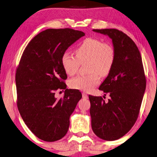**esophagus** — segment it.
Here are the masks:
<instances>
[{
  "label": "esophagus",
  "mask_w": 157,
  "mask_h": 157,
  "mask_svg": "<svg viewBox=\"0 0 157 157\" xmlns=\"http://www.w3.org/2000/svg\"><path fill=\"white\" fill-rule=\"evenodd\" d=\"M82 97H83V98H86V99H87V98H88V95L86 94V93H82Z\"/></svg>",
  "instance_id": "1"
}]
</instances>
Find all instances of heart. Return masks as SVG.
Here are the masks:
<instances>
[{"label": "heart", "instance_id": "obj_1", "mask_svg": "<svg viewBox=\"0 0 157 157\" xmlns=\"http://www.w3.org/2000/svg\"><path fill=\"white\" fill-rule=\"evenodd\" d=\"M76 57L68 52L62 56V65L66 73L73 75L77 73L79 63L88 61L89 75L78 76L69 81L71 89L90 91L100 82V75L107 76L115 61L116 52L109 42H102L96 38H86L75 49Z\"/></svg>", "mask_w": 157, "mask_h": 157}]
</instances>
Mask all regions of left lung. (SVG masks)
Segmentation results:
<instances>
[{
	"label": "left lung",
	"instance_id": "1",
	"mask_svg": "<svg viewBox=\"0 0 157 157\" xmlns=\"http://www.w3.org/2000/svg\"><path fill=\"white\" fill-rule=\"evenodd\" d=\"M108 36L116 52L110 73L99 87L109 94L107 102L102 97L89 95L91 127L98 137L115 140L123 137L137 120L145 91L142 58L131 38L116 29L93 30Z\"/></svg>",
	"mask_w": 157,
	"mask_h": 157
}]
</instances>
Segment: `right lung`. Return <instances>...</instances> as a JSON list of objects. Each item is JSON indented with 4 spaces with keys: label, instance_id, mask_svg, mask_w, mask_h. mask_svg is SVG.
Segmentation results:
<instances>
[{
    "label": "right lung",
    "instance_id": "add662e5",
    "mask_svg": "<svg viewBox=\"0 0 157 157\" xmlns=\"http://www.w3.org/2000/svg\"><path fill=\"white\" fill-rule=\"evenodd\" d=\"M84 35L70 28L47 29L32 39L21 58L16 73L18 109L30 131L44 141L65 136L70 116L82 98L80 91L66 89L62 56ZM62 89L65 95L57 99L55 91Z\"/></svg>",
    "mask_w": 157,
    "mask_h": 157
}]
</instances>
